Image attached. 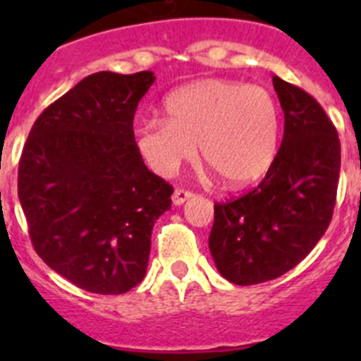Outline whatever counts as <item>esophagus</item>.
Listing matches in <instances>:
<instances>
[{
    "label": "esophagus",
    "mask_w": 361,
    "mask_h": 361,
    "mask_svg": "<svg viewBox=\"0 0 361 361\" xmlns=\"http://www.w3.org/2000/svg\"><path fill=\"white\" fill-rule=\"evenodd\" d=\"M191 197H193V193L191 191H186V190H175L173 195H171V200H173L175 206H183L186 200H190Z\"/></svg>",
    "instance_id": "obj_1"
}]
</instances>
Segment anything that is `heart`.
I'll return each instance as SVG.
<instances>
[{
    "label": "heart",
    "mask_w": 361,
    "mask_h": 361,
    "mask_svg": "<svg viewBox=\"0 0 361 361\" xmlns=\"http://www.w3.org/2000/svg\"><path fill=\"white\" fill-rule=\"evenodd\" d=\"M166 119H146L133 139L142 161L161 177L195 157L228 188L257 183L275 162L280 110L269 90L229 79H200L171 92L162 103Z\"/></svg>",
    "instance_id": "b5f03b06"
}]
</instances>
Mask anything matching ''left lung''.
Wrapping results in <instances>:
<instances>
[{"label":"left lung","instance_id":"obj_1","mask_svg":"<svg viewBox=\"0 0 361 361\" xmlns=\"http://www.w3.org/2000/svg\"><path fill=\"white\" fill-rule=\"evenodd\" d=\"M283 139L264 180L244 197L215 204L209 251L237 286L275 280L302 262L333 216L340 139L324 108L279 75Z\"/></svg>","mask_w":361,"mask_h":361}]
</instances>
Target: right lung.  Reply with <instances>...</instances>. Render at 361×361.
Here are the masks:
<instances>
[{
  "label": "right lung",
  "mask_w": 361,
  "mask_h": 361,
  "mask_svg": "<svg viewBox=\"0 0 361 361\" xmlns=\"http://www.w3.org/2000/svg\"><path fill=\"white\" fill-rule=\"evenodd\" d=\"M155 75L92 73L37 117L18 173L34 250L66 280L123 295L146 275L173 188L146 168L133 116Z\"/></svg>",
  "instance_id": "right-lung-1"
}]
</instances>
